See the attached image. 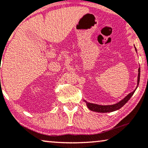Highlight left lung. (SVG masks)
<instances>
[{
  "instance_id": "8db88e82",
  "label": "left lung",
  "mask_w": 148,
  "mask_h": 148,
  "mask_svg": "<svg viewBox=\"0 0 148 148\" xmlns=\"http://www.w3.org/2000/svg\"><path fill=\"white\" fill-rule=\"evenodd\" d=\"M135 46V45H134ZM135 51L137 52V49L135 46ZM139 79H140V68H139L138 69V76H137V85L135 90L133 91V92L129 94L127 96L123 99L122 100H121L120 102L116 103V104H112V105H100V104H94V103H90V102H88L86 100H85V102L86 103L87 106L88 108L90 109V110L92 111H94V112H113V111L117 110L119 109H120L121 107H123L124 105L126 104V103L128 102L129 100V99L131 98V96H133L134 92L136 90V89L138 87L139 83Z\"/></svg>"
}]
</instances>
